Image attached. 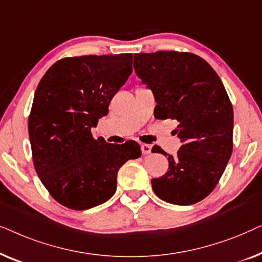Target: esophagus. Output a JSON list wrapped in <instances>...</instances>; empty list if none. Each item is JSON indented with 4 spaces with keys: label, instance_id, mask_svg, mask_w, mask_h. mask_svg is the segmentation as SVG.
Returning a JSON list of instances; mask_svg holds the SVG:
<instances>
[{
    "label": "esophagus",
    "instance_id": "1",
    "mask_svg": "<svg viewBox=\"0 0 262 262\" xmlns=\"http://www.w3.org/2000/svg\"><path fill=\"white\" fill-rule=\"evenodd\" d=\"M141 152H142L143 156L150 154V152H152V146L146 145V143H142V145H141Z\"/></svg>",
    "mask_w": 262,
    "mask_h": 262
}]
</instances>
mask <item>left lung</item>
<instances>
[{"label":"left lung","mask_w":262,"mask_h":262,"mask_svg":"<svg viewBox=\"0 0 262 262\" xmlns=\"http://www.w3.org/2000/svg\"><path fill=\"white\" fill-rule=\"evenodd\" d=\"M134 70L152 90L157 119L178 121L182 141L168 171L152 179L154 193L177 205H191L211 193L233 152V105L222 80L203 58L189 52L134 54Z\"/></svg>","instance_id":"8db88e82"}]
</instances>
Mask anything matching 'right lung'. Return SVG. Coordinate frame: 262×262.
<instances>
[{
  "instance_id": "right-lung-1",
  "label": "right lung",
  "mask_w": 262,
  "mask_h": 262,
  "mask_svg": "<svg viewBox=\"0 0 262 262\" xmlns=\"http://www.w3.org/2000/svg\"><path fill=\"white\" fill-rule=\"evenodd\" d=\"M133 54L64 58L47 70L36 88L28 117L33 164L58 203L86 210L116 191L117 172L141 157L135 141L96 140L91 128L133 71Z\"/></svg>"
}]
</instances>
